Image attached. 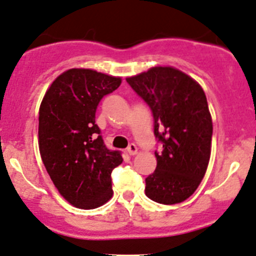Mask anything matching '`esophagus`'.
<instances>
[{
    "instance_id": "34e87169",
    "label": "esophagus",
    "mask_w": 256,
    "mask_h": 256,
    "mask_svg": "<svg viewBox=\"0 0 256 256\" xmlns=\"http://www.w3.org/2000/svg\"><path fill=\"white\" fill-rule=\"evenodd\" d=\"M128 153L130 156H135L137 153V146L135 144H130L128 147Z\"/></svg>"
}]
</instances>
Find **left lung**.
Segmentation results:
<instances>
[{"instance_id":"left-lung-1","label":"left lung","mask_w":256,"mask_h":256,"mask_svg":"<svg viewBox=\"0 0 256 256\" xmlns=\"http://www.w3.org/2000/svg\"><path fill=\"white\" fill-rule=\"evenodd\" d=\"M126 82L152 112L157 168L146 178L147 198L163 205L182 202L195 192L211 154L212 120L205 92L173 67H153Z\"/></svg>"}]
</instances>
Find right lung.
<instances>
[{"label": "right lung", "mask_w": 256, "mask_h": 256, "mask_svg": "<svg viewBox=\"0 0 256 256\" xmlns=\"http://www.w3.org/2000/svg\"><path fill=\"white\" fill-rule=\"evenodd\" d=\"M120 83L119 77L71 68L54 80L40 106L42 163L58 192L78 208H96L112 196V172L122 157L104 144L96 112Z\"/></svg>", "instance_id": "add662e5"}]
</instances>
